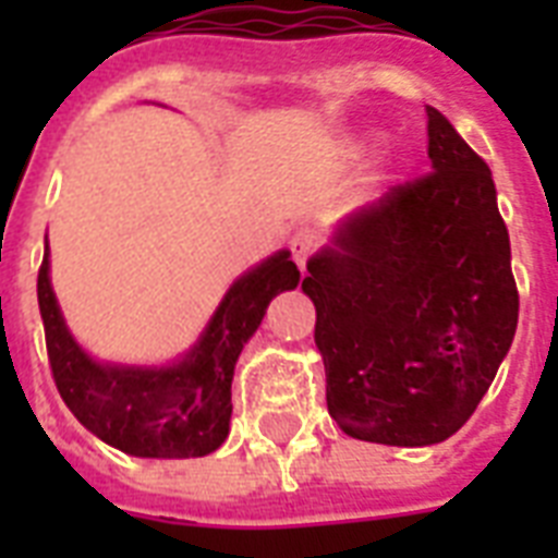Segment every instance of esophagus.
<instances>
[{"instance_id":"1","label":"esophagus","mask_w":558,"mask_h":558,"mask_svg":"<svg viewBox=\"0 0 558 558\" xmlns=\"http://www.w3.org/2000/svg\"><path fill=\"white\" fill-rule=\"evenodd\" d=\"M289 248H292V260L304 269L306 260H310V254L318 248V234L315 231H310V228H301V231H295L292 234V240H289Z\"/></svg>"}]
</instances>
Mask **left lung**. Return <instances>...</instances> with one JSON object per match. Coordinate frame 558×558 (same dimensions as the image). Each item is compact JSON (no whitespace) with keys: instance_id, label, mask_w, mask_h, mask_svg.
I'll return each mask as SVG.
<instances>
[{"instance_id":"8db88e82","label":"left lung","mask_w":558,"mask_h":558,"mask_svg":"<svg viewBox=\"0 0 558 558\" xmlns=\"http://www.w3.org/2000/svg\"><path fill=\"white\" fill-rule=\"evenodd\" d=\"M425 112L432 173L350 214L301 283L330 416L356 440L408 449L475 414L519 324L493 170Z\"/></svg>"}]
</instances>
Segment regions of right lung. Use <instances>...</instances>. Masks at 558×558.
Returning <instances> with one entry per match:
<instances>
[{
	"mask_svg": "<svg viewBox=\"0 0 558 558\" xmlns=\"http://www.w3.org/2000/svg\"><path fill=\"white\" fill-rule=\"evenodd\" d=\"M301 271L289 252L266 257L228 289L199 341L170 367L100 365L72 339L48 278V243L37 301L51 376L81 425L133 458H202L217 451L231 423V379L243 344L266 306L295 289Z\"/></svg>",
	"mask_w": 558,
	"mask_h": 558,
	"instance_id": "obj_1",
	"label": "right lung"
}]
</instances>
